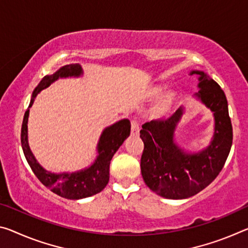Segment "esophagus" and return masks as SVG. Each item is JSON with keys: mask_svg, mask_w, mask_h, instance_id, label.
Returning <instances> with one entry per match:
<instances>
[{"mask_svg": "<svg viewBox=\"0 0 248 248\" xmlns=\"http://www.w3.org/2000/svg\"><path fill=\"white\" fill-rule=\"evenodd\" d=\"M139 130H140V124L137 119H132L131 120V135L133 136H138L139 135Z\"/></svg>", "mask_w": 248, "mask_h": 248, "instance_id": "obj_1", "label": "esophagus"}]
</instances>
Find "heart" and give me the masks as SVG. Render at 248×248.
<instances>
[{"mask_svg":"<svg viewBox=\"0 0 248 248\" xmlns=\"http://www.w3.org/2000/svg\"><path fill=\"white\" fill-rule=\"evenodd\" d=\"M171 104V97L168 96L166 98H163L162 101L160 103V106H159V109L160 110H166L169 106H170Z\"/></svg>","mask_w":248,"mask_h":248,"instance_id":"obj_1","label":"heart"}]
</instances>
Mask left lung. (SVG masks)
Here are the masks:
<instances>
[{"label":"left lung","instance_id":"1","mask_svg":"<svg viewBox=\"0 0 248 248\" xmlns=\"http://www.w3.org/2000/svg\"><path fill=\"white\" fill-rule=\"evenodd\" d=\"M191 75L199 76L196 96L214 113V138L209 147L195 155H186L174 143L173 132L182 116L181 108L167 119L145 123L140 130L144 143L140 162L144 183L166 199L190 198L210 186L222 171L233 142L225 93L203 72L193 70Z\"/></svg>","mask_w":248,"mask_h":248}]
</instances>
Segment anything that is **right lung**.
Returning <instances> with one entry per match:
<instances>
[{"mask_svg": "<svg viewBox=\"0 0 248 248\" xmlns=\"http://www.w3.org/2000/svg\"><path fill=\"white\" fill-rule=\"evenodd\" d=\"M81 74V67L78 64L66 65L53 75H46L43 79L39 81L37 87L34 89L32 99L29 108L25 111L24 119L22 124L21 130V142L24 155L29 162L31 169L37 179L44 184L46 187L50 188L54 193L62 196V198L69 200H78L82 198L95 195L104 190L109 181V168L110 161L113 155L124 143L125 138L130 135V121L124 119L118 121L117 124L106 128L103 135L100 137L99 143H98V155L97 160L90 168L82 170L76 173H62L54 174L44 170L37 163L36 159L34 158L32 151L27 143V120H29L30 108L32 107L35 97L41 90L54 82L60 77L68 76H79Z\"/></svg>", "mask_w": 248, "mask_h": 248, "instance_id": "right-lung-1", "label": "right lung"}]
</instances>
